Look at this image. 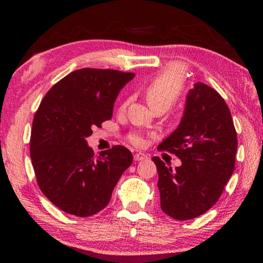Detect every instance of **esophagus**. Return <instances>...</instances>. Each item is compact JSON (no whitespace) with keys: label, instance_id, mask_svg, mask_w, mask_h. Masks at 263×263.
I'll return each mask as SVG.
<instances>
[{"label":"esophagus","instance_id":"esophagus-1","mask_svg":"<svg viewBox=\"0 0 263 263\" xmlns=\"http://www.w3.org/2000/svg\"><path fill=\"white\" fill-rule=\"evenodd\" d=\"M133 158H135V161H142V160H146L148 157L144 153H136Z\"/></svg>","mask_w":263,"mask_h":263}]
</instances>
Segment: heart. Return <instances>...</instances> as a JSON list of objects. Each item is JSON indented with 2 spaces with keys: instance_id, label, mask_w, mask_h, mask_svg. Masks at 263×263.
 <instances>
[{
  "instance_id": "1",
  "label": "heart",
  "mask_w": 263,
  "mask_h": 263,
  "mask_svg": "<svg viewBox=\"0 0 263 263\" xmlns=\"http://www.w3.org/2000/svg\"><path fill=\"white\" fill-rule=\"evenodd\" d=\"M184 88V70L180 65L174 64L153 78L144 89L145 99L153 110L157 108L169 109L179 100ZM127 101L123 102L121 110L125 109ZM132 145L141 147L145 145V137L139 132H132L128 136Z\"/></svg>"
}]
</instances>
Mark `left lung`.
I'll return each mask as SVG.
<instances>
[{
	"label": "left lung",
	"mask_w": 263,
	"mask_h": 263,
	"mask_svg": "<svg viewBox=\"0 0 263 263\" xmlns=\"http://www.w3.org/2000/svg\"><path fill=\"white\" fill-rule=\"evenodd\" d=\"M237 148V132L224 99L206 84L195 83L180 125L158 147L175 154L182 164L173 171L160 158H152L162 211L186 220L211 209L233 174Z\"/></svg>",
	"instance_id": "1"
}]
</instances>
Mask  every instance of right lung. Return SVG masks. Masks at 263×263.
Here are the masks:
<instances>
[{
	"instance_id": "add662e5",
	"label": "right lung",
	"mask_w": 263,
	"mask_h": 263,
	"mask_svg": "<svg viewBox=\"0 0 263 263\" xmlns=\"http://www.w3.org/2000/svg\"><path fill=\"white\" fill-rule=\"evenodd\" d=\"M135 78L115 69L82 68L57 82L35 111L30 157L42 193L68 215L89 217L108 205L132 163L116 145L95 155L86 138L112 117L119 90Z\"/></svg>"
}]
</instances>
